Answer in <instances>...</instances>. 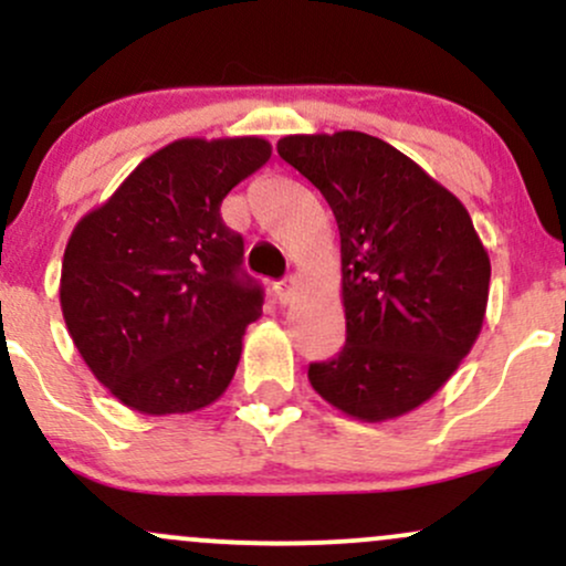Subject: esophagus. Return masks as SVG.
<instances>
[{
  "mask_svg": "<svg viewBox=\"0 0 566 566\" xmlns=\"http://www.w3.org/2000/svg\"><path fill=\"white\" fill-rule=\"evenodd\" d=\"M274 295H276L279 303H290L292 279H282V282H274Z\"/></svg>",
  "mask_w": 566,
  "mask_h": 566,
  "instance_id": "esophagus-1",
  "label": "esophagus"
}]
</instances>
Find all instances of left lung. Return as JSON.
Listing matches in <instances>:
<instances>
[{
	"mask_svg": "<svg viewBox=\"0 0 566 566\" xmlns=\"http://www.w3.org/2000/svg\"><path fill=\"white\" fill-rule=\"evenodd\" d=\"M287 165L322 191L340 231L346 346L308 380L367 423L420 407L482 333L490 258L471 216L423 167L373 135H287Z\"/></svg>",
	"mask_w": 566,
	"mask_h": 566,
	"instance_id": "8db88e82",
	"label": "left lung"
}]
</instances>
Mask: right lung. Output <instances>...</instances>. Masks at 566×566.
Segmentation results:
<instances>
[{"mask_svg":"<svg viewBox=\"0 0 566 566\" xmlns=\"http://www.w3.org/2000/svg\"><path fill=\"white\" fill-rule=\"evenodd\" d=\"M263 138H184L143 159L66 244L61 308L93 375L143 415L193 412L229 388L263 287L220 218L269 161Z\"/></svg>","mask_w":566,"mask_h":566,"instance_id":"1","label":"right lung"}]
</instances>
